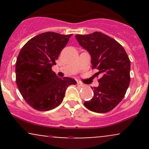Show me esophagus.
Masks as SVG:
<instances>
[{"mask_svg": "<svg viewBox=\"0 0 149 149\" xmlns=\"http://www.w3.org/2000/svg\"><path fill=\"white\" fill-rule=\"evenodd\" d=\"M77 85H78V86H80V87H83V86H84V85H83V83H80V82H77Z\"/></svg>", "mask_w": 149, "mask_h": 149, "instance_id": "34e87169", "label": "esophagus"}]
</instances>
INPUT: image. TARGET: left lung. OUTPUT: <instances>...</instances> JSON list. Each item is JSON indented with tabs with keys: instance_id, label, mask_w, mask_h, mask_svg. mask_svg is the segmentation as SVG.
Segmentation results:
<instances>
[{
	"instance_id": "8db88e82",
	"label": "left lung",
	"mask_w": 149,
	"mask_h": 149,
	"mask_svg": "<svg viewBox=\"0 0 149 149\" xmlns=\"http://www.w3.org/2000/svg\"><path fill=\"white\" fill-rule=\"evenodd\" d=\"M79 45L91 56L92 69L101 75L99 86L92 88L94 97L85 107L96 113L111 111L123 99L130 82V61L120 44L101 32L76 35Z\"/></svg>"
}]
</instances>
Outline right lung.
I'll return each mask as SVG.
<instances>
[{
    "label": "right lung",
    "instance_id": "add662e5",
    "mask_svg": "<svg viewBox=\"0 0 149 149\" xmlns=\"http://www.w3.org/2000/svg\"><path fill=\"white\" fill-rule=\"evenodd\" d=\"M72 34L45 32L24 45L16 61V82L26 103L40 111L52 110L62 102L66 88L76 85L69 77L59 78L52 70Z\"/></svg>",
    "mask_w": 149,
    "mask_h": 149
}]
</instances>
